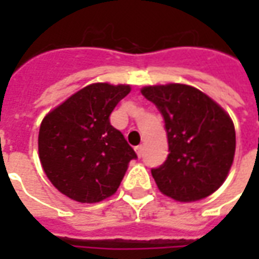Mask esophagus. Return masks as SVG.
<instances>
[{
  "mask_svg": "<svg viewBox=\"0 0 259 259\" xmlns=\"http://www.w3.org/2000/svg\"><path fill=\"white\" fill-rule=\"evenodd\" d=\"M136 152H137V155H139V157H141V155H143V146L136 147Z\"/></svg>",
  "mask_w": 259,
  "mask_h": 259,
  "instance_id": "1",
  "label": "esophagus"
}]
</instances>
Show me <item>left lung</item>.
<instances>
[{
  "instance_id": "left-lung-1",
  "label": "left lung",
  "mask_w": 259,
  "mask_h": 259,
  "mask_svg": "<svg viewBox=\"0 0 259 259\" xmlns=\"http://www.w3.org/2000/svg\"><path fill=\"white\" fill-rule=\"evenodd\" d=\"M141 94L165 120L169 154L152 178L176 201L202 200L217 191L233 163L236 132L232 119L212 98L191 85H147Z\"/></svg>"
}]
</instances>
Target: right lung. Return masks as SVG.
I'll return each mask as SVG.
<instances>
[{
  "instance_id": "1",
  "label": "right lung",
  "mask_w": 259,
  "mask_h": 259,
  "mask_svg": "<svg viewBox=\"0 0 259 259\" xmlns=\"http://www.w3.org/2000/svg\"><path fill=\"white\" fill-rule=\"evenodd\" d=\"M130 85L94 83L42 119L38 154L50 182L79 202H98L116 193L135 150L109 116Z\"/></svg>"
}]
</instances>
